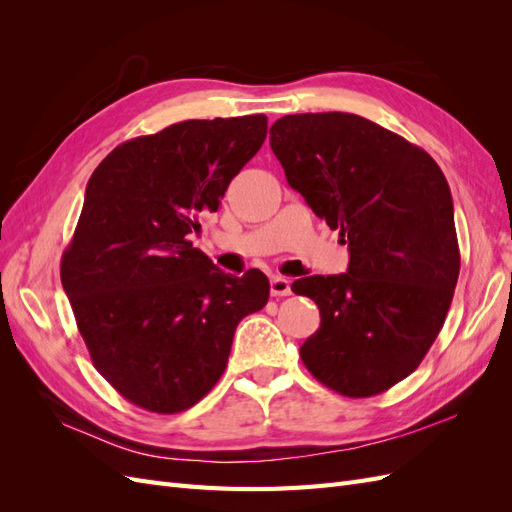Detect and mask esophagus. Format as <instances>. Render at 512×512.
<instances>
[{
  "instance_id": "obj_1",
  "label": "esophagus",
  "mask_w": 512,
  "mask_h": 512,
  "mask_svg": "<svg viewBox=\"0 0 512 512\" xmlns=\"http://www.w3.org/2000/svg\"><path fill=\"white\" fill-rule=\"evenodd\" d=\"M290 294V282L282 275L271 277V297H288Z\"/></svg>"
}]
</instances>
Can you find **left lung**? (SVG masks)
Segmentation results:
<instances>
[{
    "label": "left lung",
    "instance_id": "obj_1",
    "mask_svg": "<svg viewBox=\"0 0 512 512\" xmlns=\"http://www.w3.org/2000/svg\"><path fill=\"white\" fill-rule=\"evenodd\" d=\"M269 134L290 188L350 250L348 273L292 284L320 309L303 365L339 395L389 391L425 359L457 286L446 177L425 149L352 113L286 115Z\"/></svg>",
    "mask_w": 512,
    "mask_h": 512
}]
</instances>
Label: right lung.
<instances>
[{"mask_svg": "<svg viewBox=\"0 0 512 512\" xmlns=\"http://www.w3.org/2000/svg\"><path fill=\"white\" fill-rule=\"evenodd\" d=\"M265 138V115L190 119L121 143L89 177L61 284L91 363L138 408L198 404L269 301L265 273H224L188 239Z\"/></svg>", "mask_w": 512, "mask_h": 512, "instance_id": "right-lung-1", "label": "right lung"}]
</instances>
